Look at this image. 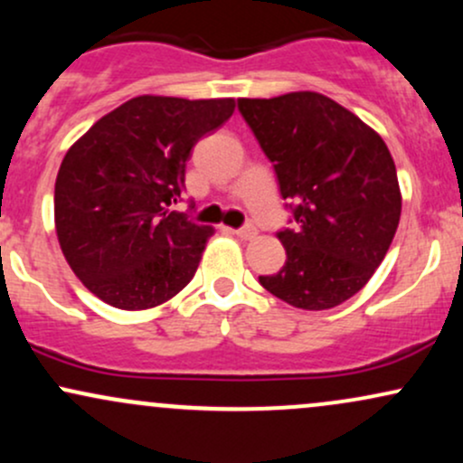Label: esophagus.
Masks as SVG:
<instances>
[{
    "label": "esophagus",
    "mask_w": 463,
    "mask_h": 463,
    "mask_svg": "<svg viewBox=\"0 0 463 463\" xmlns=\"http://www.w3.org/2000/svg\"><path fill=\"white\" fill-rule=\"evenodd\" d=\"M235 235L241 237V239H254V237H257V226H254V224H246V226L237 228Z\"/></svg>",
    "instance_id": "1"
}]
</instances>
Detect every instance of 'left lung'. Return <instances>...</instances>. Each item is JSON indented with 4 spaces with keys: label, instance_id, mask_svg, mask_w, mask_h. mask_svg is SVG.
<instances>
[{
    "label": "left lung",
    "instance_id": "8db88e82",
    "mask_svg": "<svg viewBox=\"0 0 463 463\" xmlns=\"http://www.w3.org/2000/svg\"><path fill=\"white\" fill-rule=\"evenodd\" d=\"M274 165L294 228L279 231L287 261L259 276L298 309L342 305L385 259L401 220L396 165L385 141L357 115L313 91L237 99Z\"/></svg>",
    "mask_w": 463,
    "mask_h": 463
}]
</instances>
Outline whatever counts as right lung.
Wrapping results in <instances>:
<instances>
[{
    "label": "right lung",
    "instance_id": "right-lung-1",
    "mask_svg": "<svg viewBox=\"0 0 463 463\" xmlns=\"http://www.w3.org/2000/svg\"><path fill=\"white\" fill-rule=\"evenodd\" d=\"M232 110L231 98L139 95L69 147L54 189L58 243L106 305L152 309L194 279L213 228L169 206L184 191L194 146Z\"/></svg>",
    "mask_w": 463,
    "mask_h": 463
}]
</instances>
